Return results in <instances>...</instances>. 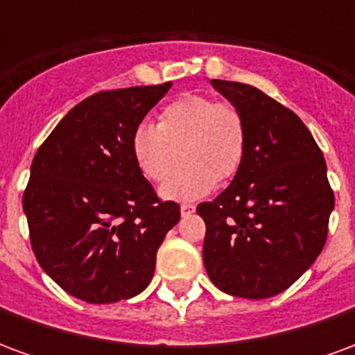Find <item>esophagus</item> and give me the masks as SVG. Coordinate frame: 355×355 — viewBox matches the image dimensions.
I'll return each instance as SVG.
<instances>
[{
    "mask_svg": "<svg viewBox=\"0 0 355 355\" xmlns=\"http://www.w3.org/2000/svg\"><path fill=\"white\" fill-rule=\"evenodd\" d=\"M193 211H196V207L190 205V203H182V205H180V215L182 216H190Z\"/></svg>",
    "mask_w": 355,
    "mask_h": 355,
    "instance_id": "obj_1",
    "label": "esophagus"
}]
</instances>
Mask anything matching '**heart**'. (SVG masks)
<instances>
[{
  "label": "heart",
  "instance_id": "obj_1",
  "mask_svg": "<svg viewBox=\"0 0 355 355\" xmlns=\"http://www.w3.org/2000/svg\"><path fill=\"white\" fill-rule=\"evenodd\" d=\"M247 125L236 106L203 94H184L167 104L157 125L140 123L131 137V154L140 173L162 182L163 200L196 201L215 190L218 178L234 177L243 163Z\"/></svg>",
  "mask_w": 355,
  "mask_h": 355
}]
</instances>
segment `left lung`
<instances>
[{
    "label": "left lung",
    "mask_w": 355,
    "mask_h": 355,
    "mask_svg": "<svg viewBox=\"0 0 355 355\" xmlns=\"http://www.w3.org/2000/svg\"><path fill=\"white\" fill-rule=\"evenodd\" d=\"M241 112L247 148L232 184L198 205L203 264L216 287L268 298L291 287L320 257L335 196L327 165L300 117L257 87L213 80Z\"/></svg>",
    "instance_id": "left-lung-1"
}]
</instances>
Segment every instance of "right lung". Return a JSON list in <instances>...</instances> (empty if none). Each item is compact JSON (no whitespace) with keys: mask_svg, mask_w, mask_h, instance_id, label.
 Here are the masks:
<instances>
[{"mask_svg":"<svg viewBox=\"0 0 355 355\" xmlns=\"http://www.w3.org/2000/svg\"><path fill=\"white\" fill-rule=\"evenodd\" d=\"M173 83L96 93L35 154L22 209L40 266L72 297L110 304L152 282L180 207L159 201L131 154L132 131Z\"/></svg>","mask_w":355,"mask_h":355,"instance_id":"1","label":"right lung"}]
</instances>
